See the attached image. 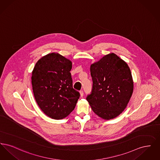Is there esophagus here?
<instances>
[{"label": "esophagus", "instance_id": "obj_1", "mask_svg": "<svg viewBox=\"0 0 160 160\" xmlns=\"http://www.w3.org/2000/svg\"><path fill=\"white\" fill-rule=\"evenodd\" d=\"M80 96H81V97H83V96L84 92L83 91H80Z\"/></svg>", "mask_w": 160, "mask_h": 160}]
</instances>
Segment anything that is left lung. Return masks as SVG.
<instances>
[{
	"instance_id": "1",
	"label": "left lung",
	"mask_w": 160,
	"mask_h": 160,
	"mask_svg": "<svg viewBox=\"0 0 160 160\" xmlns=\"http://www.w3.org/2000/svg\"><path fill=\"white\" fill-rule=\"evenodd\" d=\"M90 70L93 86L86 99L93 112L100 118L113 119L127 107L133 92L129 67L112 53L92 64Z\"/></svg>"
}]
</instances>
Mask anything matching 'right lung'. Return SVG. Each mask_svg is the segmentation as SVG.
<instances>
[{
  "mask_svg": "<svg viewBox=\"0 0 160 160\" xmlns=\"http://www.w3.org/2000/svg\"><path fill=\"white\" fill-rule=\"evenodd\" d=\"M72 62L59 53L48 54L37 62L32 73L35 99L41 110L54 119L72 112L80 95L73 89Z\"/></svg>",
  "mask_w": 160,
  "mask_h": 160,
  "instance_id": "obj_1",
  "label": "right lung"
}]
</instances>
